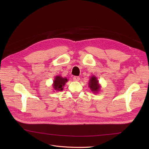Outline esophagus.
I'll return each instance as SVG.
<instances>
[{"label":"esophagus","mask_w":149,"mask_h":149,"mask_svg":"<svg viewBox=\"0 0 149 149\" xmlns=\"http://www.w3.org/2000/svg\"><path fill=\"white\" fill-rule=\"evenodd\" d=\"M73 79H74V81H79L80 79V78L79 77H78V76H74L73 77Z\"/></svg>","instance_id":"obj_1"}]
</instances>
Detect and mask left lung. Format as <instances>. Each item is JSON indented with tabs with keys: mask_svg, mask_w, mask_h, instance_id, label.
Returning <instances> with one entry per match:
<instances>
[{
	"mask_svg": "<svg viewBox=\"0 0 149 149\" xmlns=\"http://www.w3.org/2000/svg\"><path fill=\"white\" fill-rule=\"evenodd\" d=\"M89 84V87L90 88L91 90L94 93L98 92V91L100 90V86L98 84V81L95 77L92 76L91 78Z\"/></svg>",
	"mask_w": 149,
	"mask_h": 149,
	"instance_id": "1",
	"label": "left lung"
}]
</instances>
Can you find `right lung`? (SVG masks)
<instances>
[{"label":"right lung","instance_id":"right-lung-1","mask_svg":"<svg viewBox=\"0 0 149 149\" xmlns=\"http://www.w3.org/2000/svg\"><path fill=\"white\" fill-rule=\"evenodd\" d=\"M67 81L68 80L66 78H63L60 76L56 77V79H55L54 81L53 84V87L54 89L57 91H62L63 86H64Z\"/></svg>","mask_w":149,"mask_h":149}]
</instances>
